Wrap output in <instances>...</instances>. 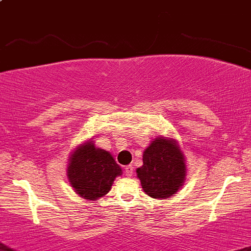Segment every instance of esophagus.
<instances>
[{
  "mask_svg": "<svg viewBox=\"0 0 251 251\" xmlns=\"http://www.w3.org/2000/svg\"><path fill=\"white\" fill-rule=\"evenodd\" d=\"M125 170H126V176H131V175H133L134 167H133V165H126V167L125 168Z\"/></svg>",
  "mask_w": 251,
  "mask_h": 251,
  "instance_id": "obj_1",
  "label": "esophagus"
}]
</instances>
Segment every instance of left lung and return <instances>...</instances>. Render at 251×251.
Listing matches in <instances>:
<instances>
[{"mask_svg": "<svg viewBox=\"0 0 251 251\" xmlns=\"http://www.w3.org/2000/svg\"><path fill=\"white\" fill-rule=\"evenodd\" d=\"M138 177L143 190L152 198H167L182 186L186 175L185 158L175 141L157 138L145 150Z\"/></svg>", "mask_w": 251, "mask_h": 251, "instance_id": "left-lung-1", "label": "left lung"}]
</instances>
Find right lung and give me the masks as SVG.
<instances>
[{"mask_svg":"<svg viewBox=\"0 0 251 251\" xmlns=\"http://www.w3.org/2000/svg\"><path fill=\"white\" fill-rule=\"evenodd\" d=\"M122 169L107 151L90 141L79 146L70 157L68 177L75 192L89 201L105 196Z\"/></svg>","mask_w":251,"mask_h":251,"instance_id":"1","label":"right lung"}]
</instances>
